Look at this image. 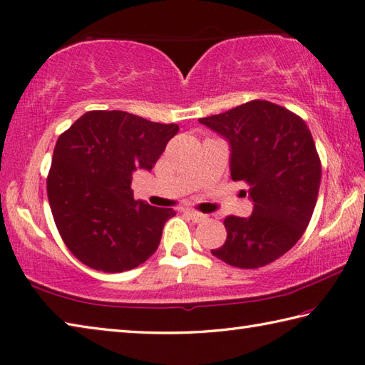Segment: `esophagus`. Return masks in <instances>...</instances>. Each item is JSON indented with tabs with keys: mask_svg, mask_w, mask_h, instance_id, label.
Wrapping results in <instances>:
<instances>
[{
	"mask_svg": "<svg viewBox=\"0 0 365 365\" xmlns=\"http://www.w3.org/2000/svg\"><path fill=\"white\" fill-rule=\"evenodd\" d=\"M185 215H188L192 221H202L207 218L204 213H199L196 210H185Z\"/></svg>",
	"mask_w": 365,
	"mask_h": 365,
	"instance_id": "esophagus-1",
	"label": "esophagus"
}]
</instances>
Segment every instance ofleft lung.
Masks as SVG:
<instances>
[{"mask_svg": "<svg viewBox=\"0 0 365 365\" xmlns=\"http://www.w3.org/2000/svg\"><path fill=\"white\" fill-rule=\"evenodd\" d=\"M230 142L232 180L248 183L253 213L227 217V237L212 255L240 269H256L297 244L310 223L321 161L305 121L269 101H250L199 118Z\"/></svg>", "mask_w": 365, "mask_h": 365, "instance_id": "1", "label": "left lung"}]
</instances>
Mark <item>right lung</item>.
I'll list each match as a JSON object with an SVG mask.
<instances>
[{"label":"right lung","instance_id":"right-lung-1","mask_svg":"<svg viewBox=\"0 0 365 365\" xmlns=\"http://www.w3.org/2000/svg\"><path fill=\"white\" fill-rule=\"evenodd\" d=\"M177 131L175 123L123 110H91L56 140L48 204L63 242L85 266L125 272L156 252L175 212L135 201L131 178L153 169Z\"/></svg>","mask_w":365,"mask_h":365}]
</instances>
